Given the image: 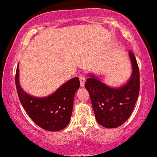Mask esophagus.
Masks as SVG:
<instances>
[{
  "instance_id": "esophagus-1",
  "label": "esophagus",
  "mask_w": 157,
  "mask_h": 157,
  "mask_svg": "<svg viewBox=\"0 0 157 157\" xmlns=\"http://www.w3.org/2000/svg\"><path fill=\"white\" fill-rule=\"evenodd\" d=\"M79 81H80V84H81V86H85V82H86V78L84 77L83 75H80L79 76Z\"/></svg>"
}]
</instances>
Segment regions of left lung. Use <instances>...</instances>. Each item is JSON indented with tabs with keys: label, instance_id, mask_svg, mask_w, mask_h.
Masks as SVG:
<instances>
[{
	"label": "left lung",
	"instance_id": "obj_1",
	"mask_svg": "<svg viewBox=\"0 0 157 157\" xmlns=\"http://www.w3.org/2000/svg\"><path fill=\"white\" fill-rule=\"evenodd\" d=\"M132 74L124 85L114 88L94 75H89L85 87L90 96L95 118L106 128H116L130 117L139 95V70L136 58L129 52Z\"/></svg>",
	"mask_w": 157,
	"mask_h": 157
}]
</instances>
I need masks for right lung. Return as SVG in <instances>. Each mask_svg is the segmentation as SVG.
<instances>
[{"instance_id": "right-lung-1", "label": "right lung", "mask_w": 157, "mask_h": 157, "mask_svg": "<svg viewBox=\"0 0 157 157\" xmlns=\"http://www.w3.org/2000/svg\"><path fill=\"white\" fill-rule=\"evenodd\" d=\"M19 64L16 86L22 106L38 127L48 131H59L68 125L73 109L74 97L80 86L78 78L63 83L51 95L37 98L25 92L19 84Z\"/></svg>"}]
</instances>
